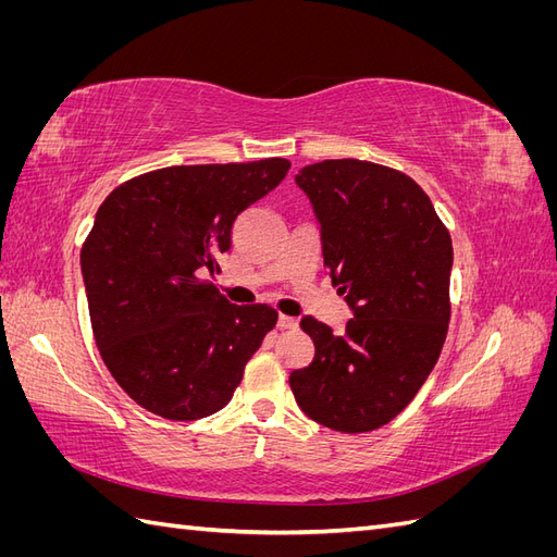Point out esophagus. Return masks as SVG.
<instances>
[{
	"instance_id": "34e87169",
	"label": "esophagus",
	"mask_w": 557,
	"mask_h": 557,
	"mask_svg": "<svg viewBox=\"0 0 557 557\" xmlns=\"http://www.w3.org/2000/svg\"><path fill=\"white\" fill-rule=\"evenodd\" d=\"M297 320L290 315H278V330H295Z\"/></svg>"
}]
</instances>
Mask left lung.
Listing matches in <instances>:
<instances>
[{
	"label": "left lung",
	"instance_id": "left-lung-1",
	"mask_svg": "<svg viewBox=\"0 0 557 557\" xmlns=\"http://www.w3.org/2000/svg\"><path fill=\"white\" fill-rule=\"evenodd\" d=\"M320 225L332 285L352 318L334 334L301 318L313 362L290 374L297 407L336 432L376 430L425 383L448 332L450 234L407 174L362 160H325L295 176Z\"/></svg>",
	"mask_w": 557,
	"mask_h": 557
}]
</instances>
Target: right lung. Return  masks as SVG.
Listing matches in <instances>:
<instances>
[{
	"label": "right lung",
	"mask_w": 557,
	"mask_h": 557,
	"mask_svg": "<svg viewBox=\"0 0 557 557\" xmlns=\"http://www.w3.org/2000/svg\"><path fill=\"white\" fill-rule=\"evenodd\" d=\"M290 170L283 158L166 166L102 201L81 248L95 342L111 376L150 413L197 420L221 411L246 362L276 325L267 305L218 293L232 225Z\"/></svg>",
	"instance_id": "right-lung-1"
}]
</instances>
